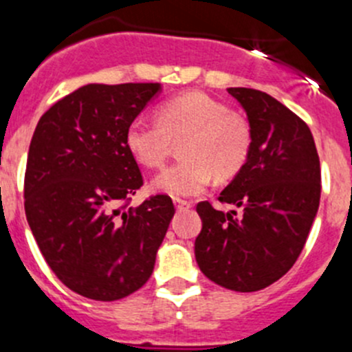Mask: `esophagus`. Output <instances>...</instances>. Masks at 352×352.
<instances>
[{"instance_id":"obj_1","label":"esophagus","mask_w":352,"mask_h":352,"mask_svg":"<svg viewBox=\"0 0 352 352\" xmlns=\"http://www.w3.org/2000/svg\"><path fill=\"white\" fill-rule=\"evenodd\" d=\"M173 203H175V208L179 211H182V210H189V208H192V203H190V201H186V199H179V197H177L175 201H173Z\"/></svg>"}]
</instances>
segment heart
Instances as JSON below:
<instances>
[{
	"label": "heart",
	"instance_id": "1",
	"mask_svg": "<svg viewBox=\"0 0 352 352\" xmlns=\"http://www.w3.org/2000/svg\"><path fill=\"white\" fill-rule=\"evenodd\" d=\"M158 122L135 118L129 124L125 142L141 165L158 168L182 141V162L155 177L153 186L173 197L196 196L210 186L213 175L232 179L245 165L251 151V127L242 115L221 101L192 91L162 103Z\"/></svg>",
	"mask_w": 352,
	"mask_h": 352
}]
</instances>
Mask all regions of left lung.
Returning a JSON list of instances; mask_svg holds the SVG:
<instances>
[{"label": "left lung", "mask_w": 352, "mask_h": 352, "mask_svg": "<svg viewBox=\"0 0 352 352\" xmlns=\"http://www.w3.org/2000/svg\"><path fill=\"white\" fill-rule=\"evenodd\" d=\"M227 91L244 108L252 141L218 199L242 213L197 204L203 228L194 252L211 282L254 292L284 277L305 248L320 206V158L308 125L280 101L248 87Z\"/></svg>", "instance_id": "8db88e82"}]
</instances>
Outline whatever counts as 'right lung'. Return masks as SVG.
Returning a JSON list of instances; mask_svg holds the SVG:
<instances>
[{"label": "right lung", "instance_id": "right-lung-1", "mask_svg": "<svg viewBox=\"0 0 352 352\" xmlns=\"http://www.w3.org/2000/svg\"><path fill=\"white\" fill-rule=\"evenodd\" d=\"M160 84H87L41 117L27 158L25 214L34 239L70 291L117 301L148 282L175 208L142 186L125 132Z\"/></svg>", "mask_w": 352, "mask_h": 352}]
</instances>
